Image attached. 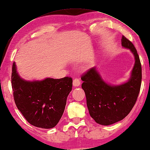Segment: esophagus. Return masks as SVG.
Segmentation results:
<instances>
[{
  "label": "esophagus",
  "instance_id": "34e87169",
  "mask_svg": "<svg viewBox=\"0 0 150 150\" xmlns=\"http://www.w3.org/2000/svg\"><path fill=\"white\" fill-rule=\"evenodd\" d=\"M80 84H81V81L79 79L75 78L74 80H73V86H75V87L79 86H80Z\"/></svg>",
  "mask_w": 150,
  "mask_h": 150
}]
</instances>
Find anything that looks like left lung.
Listing matches in <instances>:
<instances>
[{"label": "left lung", "mask_w": 150, "mask_h": 150, "mask_svg": "<svg viewBox=\"0 0 150 150\" xmlns=\"http://www.w3.org/2000/svg\"><path fill=\"white\" fill-rule=\"evenodd\" d=\"M122 46L130 50L134 57V66L127 82L120 84L108 83L96 67H91L81 77L90 115L100 125L113 124L127 116L140 92L142 67L137 49L124 36L122 37Z\"/></svg>", "instance_id": "left-lung-1"}]
</instances>
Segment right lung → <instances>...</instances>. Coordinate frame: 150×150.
I'll list each match as a JSON object with an SVG mask.
<instances>
[{
  "mask_svg": "<svg viewBox=\"0 0 150 150\" xmlns=\"http://www.w3.org/2000/svg\"><path fill=\"white\" fill-rule=\"evenodd\" d=\"M72 83L68 77L26 81L20 77L16 62L13 64L11 86L15 103L27 122L35 127L51 129L57 125L72 90Z\"/></svg>",
  "mask_w": 150,
  "mask_h": 150,
  "instance_id": "1",
  "label": "right lung"
}]
</instances>
